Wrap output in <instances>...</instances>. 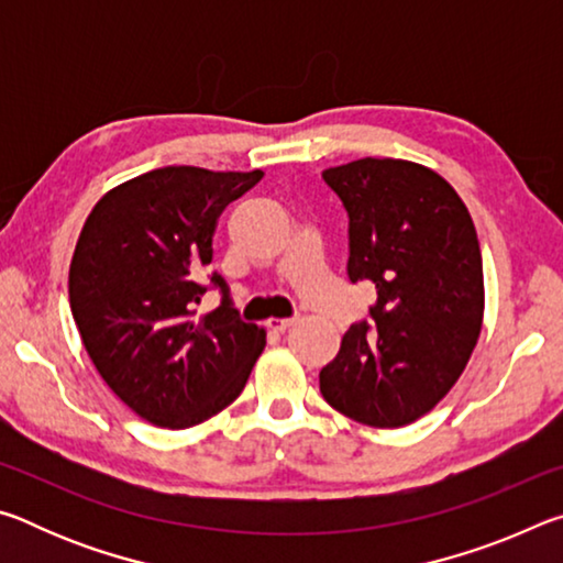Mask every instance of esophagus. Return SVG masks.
Segmentation results:
<instances>
[{
  "instance_id": "obj_1",
  "label": "esophagus",
  "mask_w": 563,
  "mask_h": 563,
  "mask_svg": "<svg viewBox=\"0 0 563 563\" xmlns=\"http://www.w3.org/2000/svg\"><path fill=\"white\" fill-rule=\"evenodd\" d=\"M265 325H268L273 332H285L295 325V318H271Z\"/></svg>"
}]
</instances>
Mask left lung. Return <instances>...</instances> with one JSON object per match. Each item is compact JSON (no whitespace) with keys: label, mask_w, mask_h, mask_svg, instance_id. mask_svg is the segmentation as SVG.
Instances as JSON below:
<instances>
[{"label":"left lung","mask_w":563,"mask_h":563,"mask_svg":"<svg viewBox=\"0 0 563 563\" xmlns=\"http://www.w3.org/2000/svg\"><path fill=\"white\" fill-rule=\"evenodd\" d=\"M345 206L350 283L375 285L367 322L342 335L320 393L355 422L393 430L450 393L479 340L482 253L472 216L432 168L360 158L322 170Z\"/></svg>","instance_id":"8db88e82"}]
</instances>
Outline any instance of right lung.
Masks as SVG:
<instances>
[{
	"label": "right lung",
	"mask_w": 563,
	"mask_h": 563,
	"mask_svg": "<svg viewBox=\"0 0 563 563\" xmlns=\"http://www.w3.org/2000/svg\"><path fill=\"white\" fill-rule=\"evenodd\" d=\"M263 170L166 166L111 188L93 206L69 268L71 316L93 367L141 419L186 430L243 393L265 330L223 300L196 318L223 208Z\"/></svg>",
	"instance_id": "add662e5"
}]
</instances>
